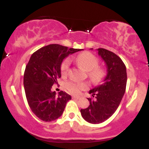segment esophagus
<instances>
[{"label":"esophagus","instance_id":"esophagus-1","mask_svg":"<svg viewBox=\"0 0 149 149\" xmlns=\"http://www.w3.org/2000/svg\"><path fill=\"white\" fill-rule=\"evenodd\" d=\"M73 99H76V100H79V99L80 98V97H76V96H73L72 97Z\"/></svg>","mask_w":149,"mask_h":149}]
</instances>
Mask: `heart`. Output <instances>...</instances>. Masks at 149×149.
<instances>
[{
	"mask_svg": "<svg viewBox=\"0 0 149 149\" xmlns=\"http://www.w3.org/2000/svg\"><path fill=\"white\" fill-rule=\"evenodd\" d=\"M77 62L83 67V69L89 72V76L95 82H100L105 75V71L102 68L98 67L99 60L92 53L85 52L77 57ZM71 60L69 58L64 59L61 64V73L62 75L67 74L69 71ZM66 88L70 93L78 95L81 90L88 88L86 83H78L75 81H68L66 83Z\"/></svg>",
	"mask_w": 149,
	"mask_h": 149,
	"instance_id": "b5f03b06",
	"label": "heart"
}]
</instances>
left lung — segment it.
<instances>
[{"mask_svg": "<svg viewBox=\"0 0 149 149\" xmlns=\"http://www.w3.org/2000/svg\"><path fill=\"white\" fill-rule=\"evenodd\" d=\"M97 51L107 65V76L102 85L90 90L89 93L95 98H88L89 107L80 110L82 117L92 124L103 123L115 113L127 84L126 67L122 59L106 49L99 48Z\"/></svg>", "mask_w": 149, "mask_h": 149, "instance_id": "1", "label": "left lung"}]
</instances>
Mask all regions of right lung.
<instances>
[{
  "label": "right lung",
  "instance_id": "right-lung-1",
  "mask_svg": "<svg viewBox=\"0 0 149 149\" xmlns=\"http://www.w3.org/2000/svg\"><path fill=\"white\" fill-rule=\"evenodd\" d=\"M82 49L69 48L51 44L33 53L26 66L24 86L29 106L38 118L50 122L62 115L71 95L51 90L61 77V64L64 58Z\"/></svg>",
  "mask_w": 149,
  "mask_h": 149
}]
</instances>
